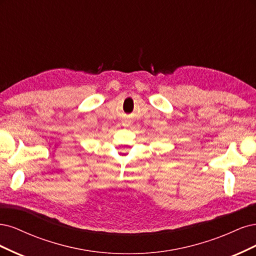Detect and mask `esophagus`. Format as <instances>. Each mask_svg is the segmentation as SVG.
I'll return each instance as SVG.
<instances>
[{
    "label": "esophagus",
    "instance_id": "esophagus-1",
    "mask_svg": "<svg viewBox=\"0 0 256 256\" xmlns=\"http://www.w3.org/2000/svg\"><path fill=\"white\" fill-rule=\"evenodd\" d=\"M124 126H126V124H124Z\"/></svg>",
    "mask_w": 256,
    "mask_h": 256
}]
</instances>
